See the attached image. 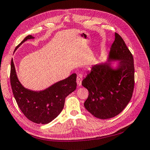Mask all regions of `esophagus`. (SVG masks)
Segmentation results:
<instances>
[{
    "mask_svg": "<svg viewBox=\"0 0 150 150\" xmlns=\"http://www.w3.org/2000/svg\"><path fill=\"white\" fill-rule=\"evenodd\" d=\"M83 80V76L81 74H79L77 76V78H76V82H77V84L78 86H80L81 85V81Z\"/></svg>",
    "mask_w": 150,
    "mask_h": 150,
    "instance_id": "esophagus-1",
    "label": "esophagus"
}]
</instances>
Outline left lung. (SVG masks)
<instances>
[{
  "label": "left lung",
  "mask_w": 150,
  "mask_h": 150,
  "mask_svg": "<svg viewBox=\"0 0 150 150\" xmlns=\"http://www.w3.org/2000/svg\"><path fill=\"white\" fill-rule=\"evenodd\" d=\"M108 62L96 64L82 81L88 96L85 109L100 119L115 117L126 108L132 97L135 79L133 57L120 35L115 33ZM112 61H118L115 67Z\"/></svg>",
  "instance_id": "1"
}]
</instances>
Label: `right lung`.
Wrapping results in <instances>:
<instances>
[{"label": "right lung", "instance_id": "obj_1", "mask_svg": "<svg viewBox=\"0 0 150 150\" xmlns=\"http://www.w3.org/2000/svg\"><path fill=\"white\" fill-rule=\"evenodd\" d=\"M34 39L30 35L17 46ZM10 82L15 100L24 116L34 123L46 124L56 118L63 109L65 98L76 88V74L57 81L42 91H32L21 83L15 71L13 59L11 62Z\"/></svg>", "mask_w": 150, "mask_h": 150}]
</instances>
